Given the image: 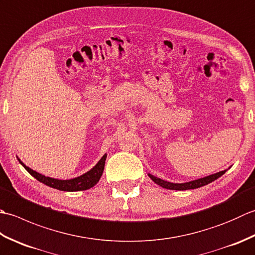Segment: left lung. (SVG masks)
Here are the masks:
<instances>
[{
	"label": "left lung",
	"instance_id": "obj_1",
	"mask_svg": "<svg viewBox=\"0 0 255 255\" xmlns=\"http://www.w3.org/2000/svg\"><path fill=\"white\" fill-rule=\"evenodd\" d=\"M226 171H221L216 173V174H211L209 176H205L203 178H198V180H195L192 182H188V183H181V184H175V183H170V182H166L161 180V178L155 177L153 175L149 174V177L152 180L154 183L158 184V185L167 188V189H175V191H186V189H194V188H198V187H202L204 185H207V184L211 183L215 180H217L218 177H220L223 174H225Z\"/></svg>",
	"mask_w": 255,
	"mask_h": 255
}]
</instances>
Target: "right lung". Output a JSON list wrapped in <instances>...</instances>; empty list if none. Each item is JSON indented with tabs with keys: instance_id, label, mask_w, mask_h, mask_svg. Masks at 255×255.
<instances>
[{
	"instance_id": "obj_1",
	"label": "right lung",
	"mask_w": 255,
	"mask_h": 255,
	"mask_svg": "<svg viewBox=\"0 0 255 255\" xmlns=\"http://www.w3.org/2000/svg\"><path fill=\"white\" fill-rule=\"evenodd\" d=\"M106 156L107 154L103 155V158L99 161V163H97L91 171L86 172L85 174L81 175L79 177L72 178V180H57V178H51L45 175H41L36 171L29 169L28 166H26L23 162H20V160H19V163L23 165L27 170V172H28L30 175L34 176L36 180L46 184L48 186L59 189V191L77 192V191H85V189L93 187L95 184L100 181V178L103 174V171H104Z\"/></svg>"
}]
</instances>
